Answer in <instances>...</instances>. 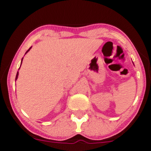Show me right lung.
I'll use <instances>...</instances> for the list:
<instances>
[{
    "label": "right lung",
    "instance_id": "right-lung-1",
    "mask_svg": "<svg viewBox=\"0 0 151 151\" xmlns=\"http://www.w3.org/2000/svg\"><path fill=\"white\" fill-rule=\"evenodd\" d=\"M30 48H31V47H30ZM30 48H29V49H28V50H27V52H26V53H27V52H28V51H29V50H30ZM21 64H22V63H21ZM18 75H19V72H18V73H17V74H16V79H17V78H18Z\"/></svg>",
    "mask_w": 151,
    "mask_h": 151
}]
</instances>
